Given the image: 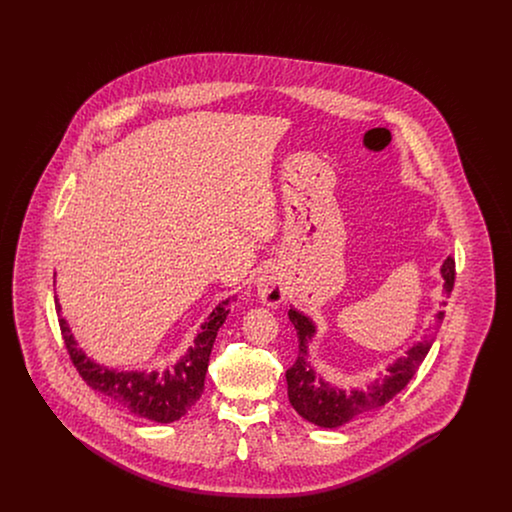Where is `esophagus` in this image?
Instances as JSON below:
<instances>
[{
	"mask_svg": "<svg viewBox=\"0 0 512 512\" xmlns=\"http://www.w3.org/2000/svg\"><path fill=\"white\" fill-rule=\"evenodd\" d=\"M255 290L259 299L268 305V307H278L286 299V284L278 270L270 268L265 270L257 280H255Z\"/></svg>",
	"mask_w": 512,
	"mask_h": 512,
	"instance_id": "esophagus-1",
	"label": "esophagus"
}]
</instances>
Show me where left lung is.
Wrapping results in <instances>:
<instances>
[{
	"label": "left lung",
	"mask_w": 512,
	"mask_h": 512,
	"mask_svg": "<svg viewBox=\"0 0 512 512\" xmlns=\"http://www.w3.org/2000/svg\"><path fill=\"white\" fill-rule=\"evenodd\" d=\"M439 272L443 278V292L449 297L455 284V261L447 257ZM288 317L292 320L299 338L297 361L293 363L292 368L286 370L290 403L305 420L317 424L320 428H338L363 414L384 407L411 382L418 366L422 365L432 343L436 340L445 313L439 311L432 332L424 340L414 343L405 357L395 359L386 368L388 372L384 378L374 380L365 390L353 388L349 391L341 390L338 386H332L330 382L322 380V376L317 374L315 366L309 361V343L317 334L313 318L303 315L295 307H290Z\"/></svg>",
	"instance_id": "8db88e82"
}]
</instances>
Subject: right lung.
I'll use <instances>...</instances> for the list:
<instances>
[{
	"label": "right lung",
	"instance_id": "right-lung-1",
	"mask_svg": "<svg viewBox=\"0 0 512 512\" xmlns=\"http://www.w3.org/2000/svg\"><path fill=\"white\" fill-rule=\"evenodd\" d=\"M57 313L61 311L59 299L55 295ZM232 297H226L211 311L201 324L194 345L176 361V365L163 372L153 370H117L92 361L74 340L71 326L59 315L61 334L82 380L113 401L117 407L134 416L169 424L188 413L203 393L205 374L209 366L211 349L217 338L220 326L230 313Z\"/></svg>",
	"mask_w": 512,
	"mask_h": 512
}]
</instances>
